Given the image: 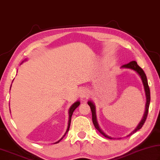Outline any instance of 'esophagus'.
<instances>
[{
	"mask_svg": "<svg viewBox=\"0 0 160 160\" xmlns=\"http://www.w3.org/2000/svg\"><path fill=\"white\" fill-rule=\"evenodd\" d=\"M89 95H90V93H89V91L87 88H82L81 89L80 91V97L82 98H88L89 97Z\"/></svg>",
	"mask_w": 160,
	"mask_h": 160,
	"instance_id": "esophagus-1",
	"label": "esophagus"
}]
</instances>
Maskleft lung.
I'll return each mask as SVG.
<instances>
[{
    "mask_svg": "<svg viewBox=\"0 0 160 160\" xmlns=\"http://www.w3.org/2000/svg\"><path fill=\"white\" fill-rule=\"evenodd\" d=\"M122 67H123V68L131 69L134 70V71H136L137 73H138V74L140 75V77H141V78L142 83H143L145 92V96H146V105H145V111L143 117H142V120L141 121V122L139 123V124L138 125V127H136V129L133 131L132 132H131L129 134V135H128V136H130V135H131V134H133L135 132H136V131L138 130L141 129L142 126H143V124H145V120H146V119H147V116H148V110H149V105H150V91L149 86H148V83L146 75H145V72H144L143 70H142V69L141 68V67H140L138 65V64H137L136 61H131V62H130L129 63L124 64V65H123ZM88 104L91 108V112H92V120H93V124H94L95 127H96V129L98 131L102 136H104L105 138H110V139L112 138H111V137L108 136V135H106V134L104 132H103V131L101 129H100V128L99 127L98 124V122H97V119H96V107H95L93 103L91 101H88Z\"/></svg>",
    "mask_w": 160,
    "mask_h": 160,
    "instance_id": "8db88e82",
    "label": "left lung"
}]
</instances>
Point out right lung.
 Wrapping results in <instances>:
<instances>
[{
	"label": "right lung",
	"instance_id": "obj_1",
	"mask_svg": "<svg viewBox=\"0 0 160 160\" xmlns=\"http://www.w3.org/2000/svg\"><path fill=\"white\" fill-rule=\"evenodd\" d=\"M80 105V102L79 101H77L76 102H74V104H73L72 106H71V108H69V122H68V127H67V131H66V133H65V134H64V135L63 136V137L66 135V133H67V131H69V127H70V124H71V118H72V114H73V112H74V111L75 110V109L77 108L78 105ZM63 137L62 138L60 141H58V142H56L55 143H58L59 142H60L62 139L63 138Z\"/></svg>",
	"mask_w": 160,
	"mask_h": 160
}]
</instances>
